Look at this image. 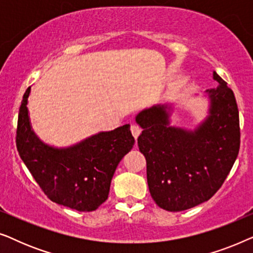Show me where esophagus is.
I'll return each instance as SVG.
<instances>
[{
    "instance_id": "obj_1",
    "label": "esophagus",
    "mask_w": 253,
    "mask_h": 253,
    "mask_svg": "<svg viewBox=\"0 0 253 253\" xmlns=\"http://www.w3.org/2000/svg\"><path fill=\"white\" fill-rule=\"evenodd\" d=\"M130 130H131V132H132V136L136 138V139L139 137V134L141 133V127L139 126H136V124H132L130 127Z\"/></svg>"
}]
</instances>
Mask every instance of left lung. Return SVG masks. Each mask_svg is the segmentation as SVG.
<instances>
[{
	"instance_id": "obj_1",
	"label": "left lung",
	"mask_w": 253,
	"mask_h": 253,
	"mask_svg": "<svg viewBox=\"0 0 253 253\" xmlns=\"http://www.w3.org/2000/svg\"><path fill=\"white\" fill-rule=\"evenodd\" d=\"M219 83L206 89L209 116L195 130L170 126L171 105H157L136 116L141 126L139 151L146 158L152 198L161 209L179 212L212 198L236 160L241 144L240 117L234 92Z\"/></svg>"
}]
</instances>
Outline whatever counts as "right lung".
Wrapping results in <instances>:
<instances>
[{"label":"right lung","instance_id":"obj_1","mask_svg":"<svg viewBox=\"0 0 253 253\" xmlns=\"http://www.w3.org/2000/svg\"><path fill=\"white\" fill-rule=\"evenodd\" d=\"M30 92L31 87L18 114L16 144L20 158L51 202L79 212L95 211L108 198L117 165L133 147L130 126L93 134L69 147L49 146L31 126Z\"/></svg>","mask_w":253,"mask_h":253}]
</instances>
